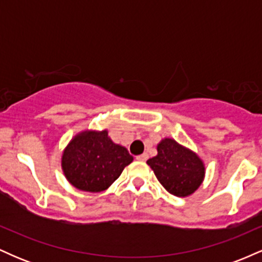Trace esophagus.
<instances>
[{"instance_id": "34e87169", "label": "esophagus", "mask_w": 262, "mask_h": 262, "mask_svg": "<svg viewBox=\"0 0 262 262\" xmlns=\"http://www.w3.org/2000/svg\"><path fill=\"white\" fill-rule=\"evenodd\" d=\"M148 158H149V155L146 154V152H144V154L137 156V160H139V161H146V160H148Z\"/></svg>"}]
</instances>
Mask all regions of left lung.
<instances>
[{"label": "left lung", "instance_id": "left-lung-1", "mask_svg": "<svg viewBox=\"0 0 262 262\" xmlns=\"http://www.w3.org/2000/svg\"><path fill=\"white\" fill-rule=\"evenodd\" d=\"M158 155L146 164L156 179L173 196H191L202 185L206 167L202 159L175 139L165 138L158 144Z\"/></svg>", "mask_w": 262, "mask_h": 262}]
</instances>
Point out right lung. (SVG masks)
Masks as SVG:
<instances>
[{
	"mask_svg": "<svg viewBox=\"0 0 262 262\" xmlns=\"http://www.w3.org/2000/svg\"><path fill=\"white\" fill-rule=\"evenodd\" d=\"M133 161L124 146L113 143L108 130H83L76 134L61 156V169L69 182L86 192H102Z\"/></svg>",
	"mask_w": 262,
	"mask_h": 262,
	"instance_id": "1",
	"label": "right lung"
}]
</instances>
